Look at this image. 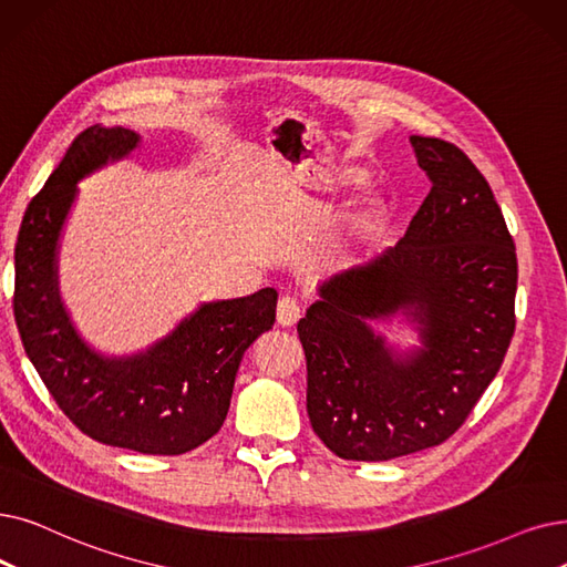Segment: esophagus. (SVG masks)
I'll list each match as a JSON object with an SVG mask.
<instances>
[{
    "instance_id": "obj_1",
    "label": "esophagus",
    "mask_w": 567,
    "mask_h": 567,
    "mask_svg": "<svg viewBox=\"0 0 567 567\" xmlns=\"http://www.w3.org/2000/svg\"><path fill=\"white\" fill-rule=\"evenodd\" d=\"M301 317V303L291 297H282L278 301V324L280 327H293Z\"/></svg>"
}]
</instances>
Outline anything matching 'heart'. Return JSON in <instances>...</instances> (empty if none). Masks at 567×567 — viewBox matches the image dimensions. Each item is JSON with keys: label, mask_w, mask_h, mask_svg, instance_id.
<instances>
[{"label": "heart", "mask_w": 567, "mask_h": 567, "mask_svg": "<svg viewBox=\"0 0 567 567\" xmlns=\"http://www.w3.org/2000/svg\"><path fill=\"white\" fill-rule=\"evenodd\" d=\"M384 219H386L384 202L382 199H371L354 217V231L357 234H373L384 225Z\"/></svg>", "instance_id": "obj_1"}]
</instances>
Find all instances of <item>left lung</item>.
<instances>
[{
	"label": "left lung",
	"instance_id": "left-lung-1",
	"mask_svg": "<svg viewBox=\"0 0 567 567\" xmlns=\"http://www.w3.org/2000/svg\"><path fill=\"white\" fill-rule=\"evenodd\" d=\"M431 192L396 248L319 289L297 324L306 408L324 447L389 461L452 437L496 378L514 336L516 250L480 168L461 147L412 136ZM405 309L424 349L396 360L365 318Z\"/></svg>",
	"mask_w": 567,
	"mask_h": 567
}]
</instances>
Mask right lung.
Listing matches in <instances>:
<instances>
[{
    "label": "right lung",
    "mask_w": 567,
    "mask_h": 567,
    "mask_svg": "<svg viewBox=\"0 0 567 567\" xmlns=\"http://www.w3.org/2000/svg\"><path fill=\"white\" fill-rule=\"evenodd\" d=\"M130 130L92 125L24 210L16 240L13 317L22 348L58 408L87 437L141 454L178 456L225 424L243 352L276 322L278 291L204 306L141 357L102 359L66 322L55 289V245L90 171L136 147Z\"/></svg>",
    "instance_id": "right-lung-1"
}]
</instances>
